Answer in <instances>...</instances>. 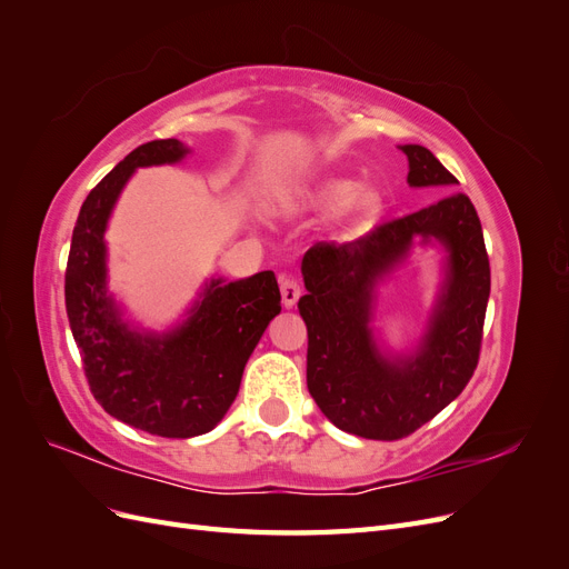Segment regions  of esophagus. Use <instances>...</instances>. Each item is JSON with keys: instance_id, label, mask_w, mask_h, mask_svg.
<instances>
[{"instance_id": "1", "label": "esophagus", "mask_w": 569, "mask_h": 569, "mask_svg": "<svg viewBox=\"0 0 569 569\" xmlns=\"http://www.w3.org/2000/svg\"><path fill=\"white\" fill-rule=\"evenodd\" d=\"M280 291H282L284 308H291L301 297V284H299L297 278H289V274H282V278H280Z\"/></svg>"}]
</instances>
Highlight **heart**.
Masks as SVG:
<instances>
[{
	"label": "heart",
	"instance_id": "1",
	"mask_svg": "<svg viewBox=\"0 0 569 569\" xmlns=\"http://www.w3.org/2000/svg\"><path fill=\"white\" fill-rule=\"evenodd\" d=\"M353 192H356V184L351 180H332V182L322 184L318 199H320L322 206H327V209H337V206L347 203L353 197ZM372 201H375V197L370 192H360L358 199H356V203L363 206V209H366V206H370Z\"/></svg>",
	"mask_w": 569,
	"mask_h": 569
}]
</instances>
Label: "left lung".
I'll use <instances>...</instances> for the list:
<instances>
[{
	"instance_id": "obj_1",
	"label": "left lung",
	"mask_w": 569,
	"mask_h": 569,
	"mask_svg": "<svg viewBox=\"0 0 569 569\" xmlns=\"http://www.w3.org/2000/svg\"><path fill=\"white\" fill-rule=\"evenodd\" d=\"M408 184L449 191L410 216L387 220L349 244L318 242L303 256L308 330L306 385L325 418L363 439L396 441L416 432L470 382L491 291L481 222L468 194L432 151L403 144ZM412 238L447 249V282L419 351L387 359L369 318L373 287L407 254Z\"/></svg>"
}]
</instances>
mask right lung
I'll return each instance as SVG.
<instances>
[{"mask_svg": "<svg viewBox=\"0 0 569 569\" xmlns=\"http://www.w3.org/2000/svg\"><path fill=\"white\" fill-rule=\"evenodd\" d=\"M178 140L130 151L84 199L66 266V313L84 377L109 416L142 432L189 439L211 432L242 382L268 322L282 311L272 270L247 280L206 284L189 318L166 335H142L120 320L107 295L104 232L134 168L180 161Z\"/></svg>", "mask_w": 569, "mask_h": 569, "instance_id": "obj_1", "label": "right lung"}]
</instances>
